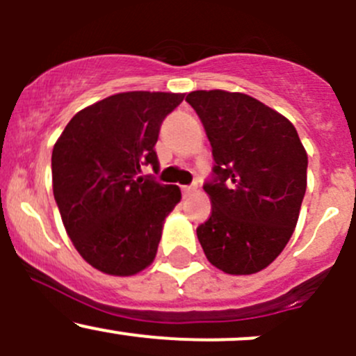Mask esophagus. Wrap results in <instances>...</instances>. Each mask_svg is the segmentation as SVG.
I'll use <instances>...</instances> for the list:
<instances>
[{
    "mask_svg": "<svg viewBox=\"0 0 356 356\" xmlns=\"http://www.w3.org/2000/svg\"><path fill=\"white\" fill-rule=\"evenodd\" d=\"M181 189H182V196H191L193 193H196V189H198V188L193 184V186H182Z\"/></svg>",
    "mask_w": 356,
    "mask_h": 356,
    "instance_id": "obj_1",
    "label": "esophagus"
}]
</instances>
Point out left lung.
<instances>
[{"instance_id":"1","label":"left lung","mask_w":356,"mask_h":356,"mask_svg":"<svg viewBox=\"0 0 356 356\" xmlns=\"http://www.w3.org/2000/svg\"><path fill=\"white\" fill-rule=\"evenodd\" d=\"M211 145L203 184L211 215L196 229L208 261L248 275L270 265L288 245L307 191L308 158L286 117L243 92L193 91Z\"/></svg>"}]
</instances>
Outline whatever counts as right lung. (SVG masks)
Returning <instances> with one entry per match:
<instances>
[{
  "mask_svg": "<svg viewBox=\"0 0 356 356\" xmlns=\"http://www.w3.org/2000/svg\"><path fill=\"white\" fill-rule=\"evenodd\" d=\"M184 99L175 92L108 96L74 115L51 155L53 195L81 257L110 275H134L155 258L165 217L181 189L139 175L158 172L161 122Z\"/></svg>",
  "mask_w": 356,
  "mask_h": 356,
  "instance_id": "add662e5",
  "label": "right lung"
}]
</instances>
